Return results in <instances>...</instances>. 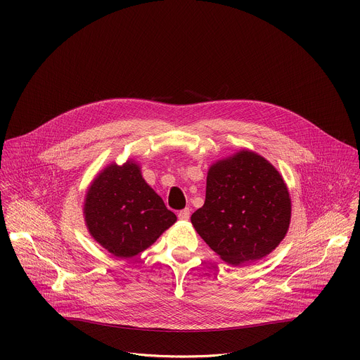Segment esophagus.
Wrapping results in <instances>:
<instances>
[{"instance_id": "1", "label": "esophagus", "mask_w": 360, "mask_h": 360, "mask_svg": "<svg viewBox=\"0 0 360 360\" xmlns=\"http://www.w3.org/2000/svg\"><path fill=\"white\" fill-rule=\"evenodd\" d=\"M189 215H191L189 210H188V208H185V210L179 211V214H178V218H179L181 221H188V219H189Z\"/></svg>"}]
</instances>
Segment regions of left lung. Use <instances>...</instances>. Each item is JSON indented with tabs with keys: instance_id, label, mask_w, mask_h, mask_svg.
I'll return each mask as SVG.
<instances>
[{
	"instance_id": "1",
	"label": "left lung",
	"mask_w": 360,
	"mask_h": 360,
	"mask_svg": "<svg viewBox=\"0 0 360 360\" xmlns=\"http://www.w3.org/2000/svg\"><path fill=\"white\" fill-rule=\"evenodd\" d=\"M289 221L290 198L282 176L250 150L211 167L203 207L191 217L199 236L235 266L271 253Z\"/></svg>"
}]
</instances>
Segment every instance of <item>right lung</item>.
<instances>
[{
  "label": "right lung",
  "mask_w": 360,
  "mask_h": 360,
  "mask_svg": "<svg viewBox=\"0 0 360 360\" xmlns=\"http://www.w3.org/2000/svg\"><path fill=\"white\" fill-rule=\"evenodd\" d=\"M84 214L92 238L117 258H132L145 250L176 221L132 162L112 164L96 176Z\"/></svg>",
  "instance_id": "obj_1"
}]
</instances>
